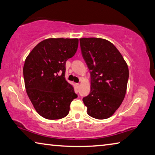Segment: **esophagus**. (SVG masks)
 <instances>
[{
    "label": "esophagus",
    "instance_id": "esophagus-1",
    "mask_svg": "<svg viewBox=\"0 0 155 155\" xmlns=\"http://www.w3.org/2000/svg\"><path fill=\"white\" fill-rule=\"evenodd\" d=\"M76 85H77V87L78 88L80 87V85H81V84L80 83H76Z\"/></svg>",
    "mask_w": 155,
    "mask_h": 155
}]
</instances>
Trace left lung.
<instances>
[{"label": "left lung", "instance_id": "1", "mask_svg": "<svg viewBox=\"0 0 155 155\" xmlns=\"http://www.w3.org/2000/svg\"><path fill=\"white\" fill-rule=\"evenodd\" d=\"M84 60L91 70V91L83 101L90 116L109 118L121 105L129 76L127 64L109 41L102 38H81Z\"/></svg>", "mask_w": 155, "mask_h": 155}]
</instances>
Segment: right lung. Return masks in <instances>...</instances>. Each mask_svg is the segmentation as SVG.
Listing matches in <instances>:
<instances>
[{
	"mask_svg": "<svg viewBox=\"0 0 155 155\" xmlns=\"http://www.w3.org/2000/svg\"><path fill=\"white\" fill-rule=\"evenodd\" d=\"M78 45L77 38L46 39L34 47L25 59L23 75L27 95L44 118L65 117L71 102L77 98L64 77L65 63L74 55Z\"/></svg>",
	"mask_w": 155,
	"mask_h": 155,
	"instance_id": "obj_1",
	"label": "right lung"
}]
</instances>
